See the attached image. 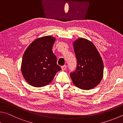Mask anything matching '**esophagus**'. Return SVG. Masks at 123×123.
<instances>
[{"mask_svg":"<svg viewBox=\"0 0 123 123\" xmlns=\"http://www.w3.org/2000/svg\"><path fill=\"white\" fill-rule=\"evenodd\" d=\"M66 68V66L65 65H64L62 66V70H63V71L65 70Z\"/></svg>","mask_w":123,"mask_h":123,"instance_id":"obj_1","label":"esophagus"}]
</instances>
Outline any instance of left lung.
<instances>
[{"label": "left lung", "mask_w": 123, "mask_h": 123, "mask_svg": "<svg viewBox=\"0 0 123 123\" xmlns=\"http://www.w3.org/2000/svg\"><path fill=\"white\" fill-rule=\"evenodd\" d=\"M77 59L76 69L70 73L73 83L83 90L96 87L102 80L104 71L103 62L96 47L84 38L74 43Z\"/></svg>", "instance_id": "left-lung-1"}]
</instances>
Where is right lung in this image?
<instances>
[{
    "instance_id": "add662e5",
    "label": "right lung",
    "mask_w": 123,
    "mask_h": 123,
    "mask_svg": "<svg viewBox=\"0 0 123 123\" xmlns=\"http://www.w3.org/2000/svg\"><path fill=\"white\" fill-rule=\"evenodd\" d=\"M55 39L46 36L37 39L24 53L21 69L24 78L34 87L48 85L61 68L52 49Z\"/></svg>"
}]
</instances>
